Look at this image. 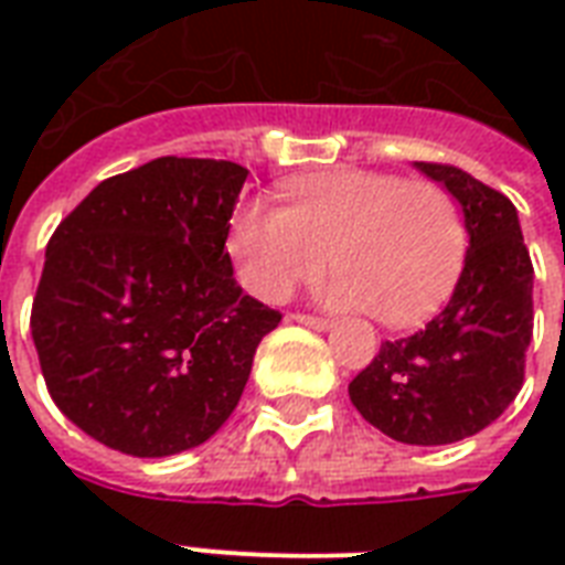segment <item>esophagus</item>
<instances>
[{"label":"esophagus","instance_id":"esophagus-1","mask_svg":"<svg viewBox=\"0 0 565 565\" xmlns=\"http://www.w3.org/2000/svg\"><path fill=\"white\" fill-rule=\"evenodd\" d=\"M292 319H296V322H301V326L317 328V331H328V328H331V319L310 317V313H292Z\"/></svg>","mask_w":565,"mask_h":565}]
</instances>
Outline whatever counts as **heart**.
I'll return each instance as SVG.
<instances>
[{
	"mask_svg": "<svg viewBox=\"0 0 565 565\" xmlns=\"http://www.w3.org/2000/svg\"><path fill=\"white\" fill-rule=\"evenodd\" d=\"M284 199L243 204L228 231L239 278L266 301L317 281L331 255L328 301L404 328L430 317L463 269V216L437 181L345 167L292 179Z\"/></svg>",
	"mask_w": 565,
	"mask_h": 565,
	"instance_id": "heart-1",
	"label": "heart"
}]
</instances>
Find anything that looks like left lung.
<instances>
[{
  "instance_id": "1",
  "label": "left lung",
  "mask_w": 565,
  "mask_h": 565,
  "mask_svg": "<svg viewBox=\"0 0 565 565\" xmlns=\"http://www.w3.org/2000/svg\"><path fill=\"white\" fill-rule=\"evenodd\" d=\"M416 167L463 207V273L428 326L381 343L349 395L390 439L446 446L492 425L522 390L534 337V264L508 195L451 163Z\"/></svg>"
}]
</instances>
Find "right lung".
<instances>
[{"instance_id": "right-lung-1", "label": "right lung", "mask_w": 565, "mask_h": 565, "mask_svg": "<svg viewBox=\"0 0 565 565\" xmlns=\"http://www.w3.org/2000/svg\"><path fill=\"white\" fill-rule=\"evenodd\" d=\"M248 170L154 158L105 179L46 246L31 337L52 402L108 448L202 446L237 407L281 313L252 299L225 252Z\"/></svg>"}]
</instances>
